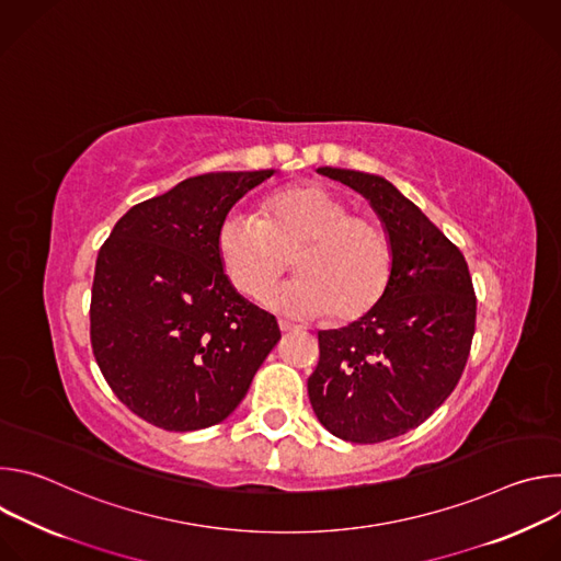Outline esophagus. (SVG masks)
<instances>
[{
  "instance_id": "34e87169",
  "label": "esophagus",
  "mask_w": 561,
  "mask_h": 561,
  "mask_svg": "<svg viewBox=\"0 0 561 561\" xmlns=\"http://www.w3.org/2000/svg\"><path fill=\"white\" fill-rule=\"evenodd\" d=\"M299 327H295V324H290V322H284V319H279V331L282 333H293V331H297Z\"/></svg>"
}]
</instances>
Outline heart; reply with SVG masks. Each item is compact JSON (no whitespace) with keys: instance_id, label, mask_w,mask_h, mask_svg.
<instances>
[{"instance_id":"1","label":"heart","mask_w":561,"mask_h":561,"mask_svg":"<svg viewBox=\"0 0 561 561\" xmlns=\"http://www.w3.org/2000/svg\"><path fill=\"white\" fill-rule=\"evenodd\" d=\"M217 253L230 284L247 297H262L297 255L299 279L266 295V306L297 319H357L383 297L394 266L388 230L370 215L314 184L273 193L262 219L230 213L217 230Z\"/></svg>"}]
</instances>
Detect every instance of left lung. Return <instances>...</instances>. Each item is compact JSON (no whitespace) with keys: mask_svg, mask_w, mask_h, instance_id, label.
Segmentation results:
<instances>
[{"mask_svg":"<svg viewBox=\"0 0 561 561\" xmlns=\"http://www.w3.org/2000/svg\"><path fill=\"white\" fill-rule=\"evenodd\" d=\"M364 195L388 230L394 266L383 297L344 329L319 331L308 377L317 420L344 442L377 444L426 422L468 359L477 299L461 251L388 180L322 167Z\"/></svg>","mask_w":561,"mask_h":561,"instance_id":"1","label":"left lung"}]
</instances>
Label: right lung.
<instances>
[{
	"label": "right lung",
	"instance_id": "obj_1",
	"mask_svg": "<svg viewBox=\"0 0 561 561\" xmlns=\"http://www.w3.org/2000/svg\"><path fill=\"white\" fill-rule=\"evenodd\" d=\"M266 171L206 173L133 206L95 264L91 344L119 402L186 433L224 422L279 342L277 319L226 277L217 230Z\"/></svg>",
	"mask_w": 561,
	"mask_h": 561
}]
</instances>
